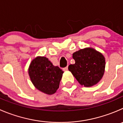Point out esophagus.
<instances>
[{
    "instance_id": "34e87169",
    "label": "esophagus",
    "mask_w": 123,
    "mask_h": 123,
    "mask_svg": "<svg viewBox=\"0 0 123 123\" xmlns=\"http://www.w3.org/2000/svg\"><path fill=\"white\" fill-rule=\"evenodd\" d=\"M63 70H64V71H67V70H68V67H66L64 68H63Z\"/></svg>"
}]
</instances>
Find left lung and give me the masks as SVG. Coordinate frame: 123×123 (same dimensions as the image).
<instances>
[{"label": "left lung", "instance_id": "obj_1", "mask_svg": "<svg viewBox=\"0 0 123 123\" xmlns=\"http://www.w3.org/2000/svg\"><path fill=\"white\" fill-rule=\"evenodd\" d=\"M73 58L75 64H70L68 70L81 85L91 87L100 81L105 70V58L102 53L86 47L73 53Z\"/></svg>", "mask_w": 123, "mask_h": 123}]
</instances>
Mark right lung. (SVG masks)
<instances>
[{"label": "right lung", "mask_w": 123, "mask_h": 123, "mask_svg": "<svg viewBox=\"0 0 123 123\" xmlns=\"http://www.w3.org/2000/svg\"><path fill=\"white\" fill-rule=\"evenodd\" d=\"M64 71L54 66L46 57L37 56L30 64L28 73L34 86L43 93L52 95L59 88Z\"/></svg>", "instance_id": "obj_1"}]
</instances>
